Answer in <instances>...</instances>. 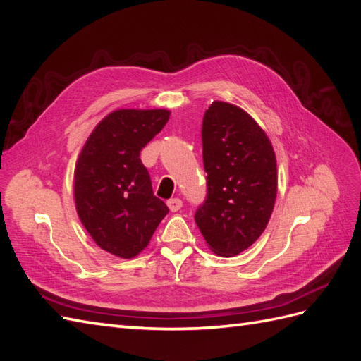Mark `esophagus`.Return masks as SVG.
Here are the masks:
<instances>
[{"mask_svg":"<svg viewBox=\"0 0 361 361\" xmlns=\"http://www.w3.org/2000/svg\"><path fill=\"white\" fill-rule=\"evenodd\" d=\"M166 205H169V208L174 213V211H179L182 208V200L179 197H174L166 202Z\"/></svg>","mask_w":361,"mask_h":361,"instance_id":"1","label":"esophagus"}]
</instances>
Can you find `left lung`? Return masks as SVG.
I'll use <instances>...</instances> for the list:
<instances>
[{"label":"left lung","instance_id":"8db88e82","mask_svg":"<svg viewBox=\"0 0 361 361\" xmlns=\"http://www.w3.org/2000/svg\"><path fill=\"white\" fill-rule=\"evenodd\" d=\"M207 197L195 221L211 251L233 257L265 231L277 195V164L268 136L250 114L214 101L202 122Z\"/></svg>","mask_w":361,"mask_h":361}]
</instances>
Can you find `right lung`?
<instances>
[{"label": "right lung", "mask_w": 361, "mask_h": 361, "mask_svg": "<svg viewBox=\"0 0 361 361\" xmlns=\"http://www.w3.org/2000/svg\"><path fill=\"white\" fill-rule=\"evenodd\" d=\"M169 118L162 109L113 111L94 127L78 157V216L96 245L121 259L137 256L169 213L139 159Z\"/></svg>", "instance_id": "obj_1"}]
</instances>
